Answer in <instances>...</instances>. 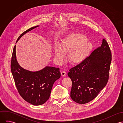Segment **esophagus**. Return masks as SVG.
Here are the masks:
<instances>
[{
    "mask_svg": "<svg viewBox=\"0 0 123 123\" xmlns=\"http://www.w3.org/2000/svg\"><path fill=\"white\" fill-rule=\"evenodd\" d=\"M66 73L65 71H62L61 72V75H62V77H64V76L66 75Z\"/></svg>",
    "mask_w": 123,
    "mask_h": 123,
    "instance_id": "esophagus-1",
    "label": "esophagus"
}]
</instances>
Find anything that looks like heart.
I'll return each instance as SVG.
<instances>
[{
	"label": "heart",
	"mask_w": 123,
	"mask_h": 123,
	"mask_svg": "<svg viewBox=\"0 0 123 123\" xmlns=\"http://www.w3.org/2000/svg\"><path fill=\"white\" fill-rule=\"evenodd\" d=\"M86 36L74 34L65 38L61 43V47L56 45L54 48V55L56 58L61 59L64 53L70 52L68 59L71 63H78L83 61L90 52L92 45L88 41Z\"/></svg>",
	"instance_id": "1"
}]
</instances>
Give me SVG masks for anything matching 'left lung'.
I'll list each match as a JSON object with an SVG mask.
<instances>
[{
	"label": "left lung",
	"mask_w": 123,
	"mask_h": 123,
	"mask_svg": "<svg viewBox=\"0 0 123 123\" xmlns=\"http://www.w3.org/2000/svg\"><path fill=\"white\" fill-rule=\"evenodd\" d=\"M112 55L105 39L102 43L81 63L72 67L68 73L72 81L71 99L83 104L92 101L106 86Z\"/></svg>",
	"instance_id": "8db88e82"
}]
</instances>
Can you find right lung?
<instances>
[{
    "instance_id": "add662e5",
    "label": "right lung",
    "mask_w": 123,
    "mask_h": 123,
    "mask_svg": "<svg viewBox=\"0 0 123 123\" xmlns=\"http://www.w3.org/2000/svg\"><path fill=\"white\" fill-rule=\"evenodd\" d=\"M38 26L25 31L19 36L17 42L23 35ZM11 70L20 95L25 100L35 105H41L48 100L54 82L61 75L58 68L46 66L35 72L22 68L17 60L16 45L11 58Z\"/></svg>"
}]
</instances>
